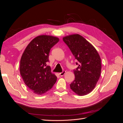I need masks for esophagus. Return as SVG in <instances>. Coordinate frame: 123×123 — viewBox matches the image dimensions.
Wrapping results in <instances>:
<instances>
[{"mask_svg":"<svg viewBox=\"0 0 123 123\" xmlns=\"http://www.w3.org/2000/svg\"><path fill=\"white\" fill-rule=\"evenodd\" d=\"M65 73H66V71H62V72L59 73V74H60V75L61 76H64L65 75Z\"/></svg>","mask_w":123,"mask_h":123,"instance_id":"34e87169","label":"esophagus"}]
</instances>
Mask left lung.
<instances>
[{
    "instance_id": "obj_1",
    "label": "left lung",
    "mask_w": 123,
    "mask_h": 123,
    "mask_svg": "<svg viewBox=\"0 0 123 123\" xmlns=\"http://www.w3.org/2000/svg\"><path fill=\"white\" fill-rule=\"evenodd\" d=\"M79 62L73 70L75 80L70 84L71 90L80 96L90 93L98 81L101 73V59L95 48L80 34H75L63 37Z\"/></svg>"
}]
</instances>
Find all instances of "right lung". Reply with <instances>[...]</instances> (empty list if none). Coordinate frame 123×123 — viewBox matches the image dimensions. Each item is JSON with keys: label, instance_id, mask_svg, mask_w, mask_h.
Returning a JSON list of instances; mask_svg holds the SVG:
<instances>
[{"label": "right lung", "instance_id": "add662e5", "mask_svg": "<svg viewBox=\"0 0 123 123\" xmlns=\"http://www.w3.org/2000/svg\"><path fill=\"white\" fill-rule=\"evenodd\" d=\"M56 37H36L26 47L20 62V73L26 86L34 93L42 95L53 87L57 77L47 65L50 49L59 42Z\"/></svg>", "mask_w": 123, "mask_h": 123}]
</instances>
